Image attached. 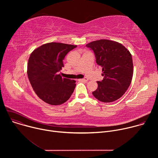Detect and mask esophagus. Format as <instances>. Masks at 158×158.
<instances>
[{
    "mask_svg": "<svg viewBox=\"0 0 158 158\" xmlns=\"http://www.w3.org/2000/svg\"><path fill=\"white\" fill-rule=\"evenodd\" d=\"M80 81H84V82H87L88 81V79H87V78H84V79H80Z\"/></svg>",
    "mask_w": 158,
    "mask_h": 158,
    "instance_id": "1",
    "label": "esophagus"
}]
</instances>
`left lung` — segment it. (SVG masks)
Here are the masks:
<instances>
[{
    "mask_svg": "<svg viewBox=\"0 0 158 158\" xmlns=\"http://www.w3.org/2000/svg\"><path fill=\"white\" fill-rule=\"evenodd\" d=\"M94 52L96 63L102 67L103 80L93 92L99 101L111 102L122 97L127 91L133 76L132 58L121 43L100 39L86 44Z\"/></svg>",
    "mask_w": 158,
    "mask_h": 158,
    "instance_id": "8db88e82",
    "label": "left lung"
}]
</instances>
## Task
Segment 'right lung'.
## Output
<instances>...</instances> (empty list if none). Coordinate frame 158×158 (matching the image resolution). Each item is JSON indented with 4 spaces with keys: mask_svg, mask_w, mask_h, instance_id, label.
I'll return each instance as SVG.
<instances>
[{
    "mask_svg": "<svg viewBox=\"0 0 158 158\" xmlns=\"http://www.w3.org/2000/svg\"><path fill=\"white\" fill-rule=\"evenodd\" d=\"M77 46L50 42L35 49L29 57L27 76L37 96L51 105H60L68 100L76 87V81L62 78L59 72L63 59Z\"/></svg>",
    "mask_w": 158,
    "mask_h": 158,
    "instance_id": "obj_1",
    "label": "right lung"
}]
</instances>
